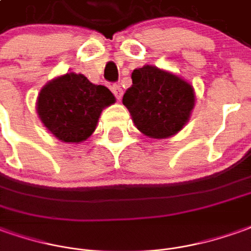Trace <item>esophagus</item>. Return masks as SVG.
I'll return each mask as SVG.
<instances>
[{"mask_svg": "<svg viewBox=\"0 0 251 251\" xmlns=\"http://www.w3.org/2000/svg\"><path fill=\"white\" fill-rule=\"evenodd\" d=\"M112 93L115 94V97L117 98V100H122V97H123V89L119 86V84H113L112 87Z\"/></svg>", "mask_w": 251, "mask_h": 251, "instance_id": "34e87169", "label": "esophagus"}]
</instances>
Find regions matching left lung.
Listing matches in <instances>:
<instances>
[{
  "instance_id": "8db88e82",
  "label": "left lung",
  "mask_w": 251,
  "mask_h": 251,
  "mask_svg": "<svg viewBox=\"0 0 251 251\" xmlns=\"http://www.w3.org/2000/svg\"><path fill=\"white\" fill-rule=\"evenodd\" d=\"M132 86L123 97L135 127L153 139L176 135L195 106L194 87L179 75L155 65H143L131 75Z\"/></svg>"
}]
</instances>
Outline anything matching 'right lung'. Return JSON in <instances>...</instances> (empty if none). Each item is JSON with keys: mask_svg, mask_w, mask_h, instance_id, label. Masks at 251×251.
I'll return each instance as SVG.
<instances>
[{"mask_svg": "<svg viewBox=\"0 0 251 251\" xmlns=\"http://www.w3.org/2000/svg\"><path fill=\"white\" fill-rule=\"evenodd\" d=\"M116 102L115 96L82 74L67 72L43 86L36 98V113L58 141L80 143L97 128L100 116Z\"/></svg>", "mask_w": 251, "mask_h": 251, "instance_id": "right-lung-1", "label": "right lung"}]
</instances>
